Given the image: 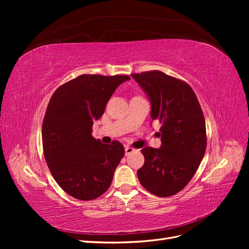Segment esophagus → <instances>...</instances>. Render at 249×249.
Returning a JSON list of instances; mask_svg holds the SVG:
<instances>
[{
  "instance_id": "esophagus-1",
  "label": "esophagus",
  "mask_w": 249,
  "mask_h": 249,
  "mask_svg": "<svg viewBox=\"0 0 249 249\" xmlns=\"http://www.w3.org/2000/svg\"><path fill=\"white\" fill-rule=\"evenodd\" d=\"M134 148L133 147H131V146H125L124 147V152H125V156H127V155H130V154H132L133 152H134Z\"/></svg>"
}]
</instances>
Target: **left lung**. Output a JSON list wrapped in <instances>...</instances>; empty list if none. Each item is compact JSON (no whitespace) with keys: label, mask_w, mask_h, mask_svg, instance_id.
Instances as JSON below:
<instances>
[{"label":"left lung","mask_w":249,"mask_h":249,"mask_svg":"<svg viewBox=\"0 0 249 249\" xmlns=\"http://www.w3.org/2000/svg\"><path fill=\"white\" fill-rule=\"evenodd\" d=\"M159 120L160 148L141 149L144 164L137 171L141 185L160 197L177 194L190 182L206 153V122L199 102L186 82L160 71L132 73Z\"/></svg>","instance_id":"1"}]
</instances>
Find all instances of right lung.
I'll return each mask as SVG.
<instances>
[{"label":"right lung","instance_id":"obj_1","mask_svg":"<svg viewBox=\"0 0 249 249\" xmlns=\"http://www.w3.org/2000/svg\"><path fill=\"white\" fill-rule=\"evenodd\" d=\"M127 80L124 74H81L51 97L42 123L43 155L57 184L74 198L91 200L106 192L124 156L119 141L104 144L92 137V125Z\"/></svg>","mask_w":249,"mask_h":249}]
</instances>
